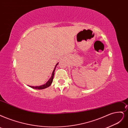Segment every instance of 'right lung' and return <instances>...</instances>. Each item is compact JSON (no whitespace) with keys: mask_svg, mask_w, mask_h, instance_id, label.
Returning <instances> with one entry per match:
<instances>
[{"mask_svg":"<svg viewBox=\"0 0 128 128\" xmlns=\"http://www.w3.org/2000/svg\"><path fill=\"white\" fill-rule=\"evenodd\" d=\"M58 63H57V64H56V66H55V68H54V70H53V73H52V76H51V78L49 79L48 81H47L45 84H44V85H42V86H29L30 87V88H35V89H36V90H42V89L46 88H47L49 87V86H50V85H51V84L52 83V82H53V78H54V71H55V70L56 66L58 65Z\"/></svg>","mask_w":128,"mask_h":128,"instance_id":"right-lung-1","label":"right lung"}]
</instances>
